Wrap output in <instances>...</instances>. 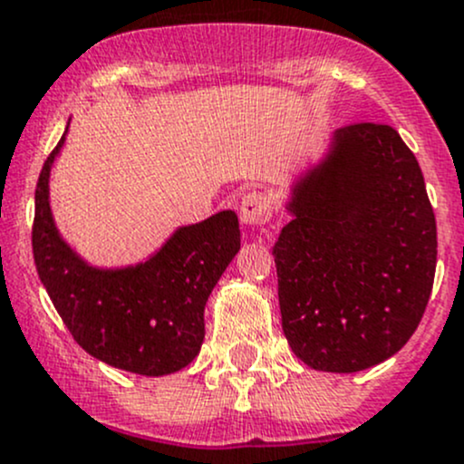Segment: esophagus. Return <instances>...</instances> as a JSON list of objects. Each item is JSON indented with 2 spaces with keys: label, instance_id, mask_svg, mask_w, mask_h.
I'll use <instances>...</instances> for the list:
<instances>
[{
  "label": "esophagus",
  "instance_id": "34e87169",
  "mask_svg": "<svg viewBox=\"0 0 464 464\" xmlns=\"http://www.w3.org/2000/svg\"><path fill=\"white\" fill-rule=\"evenodd\" d=\"M271 218V199L266 193L251 191L240 199V219L246 227H257Z\"/></svg>",
  "mask_w": 464,
  "mask_h": 464
}]
</instances>
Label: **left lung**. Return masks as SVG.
Wrapping results in <instances>:
<instances>
[{
    "label": "left lung",
    "mask_w": 464,
    "mask_h": 464,
    "mask_svg": "<svg viewBox=\"0 0 464 464\" xmlns=\"http://www.w3.org/2000/svg\"><path fill=\"white\" fill-rule=\"evenodd\" d=\"M273 257L282 329L306 367L355 373L407 344L436 273V216L396 129L343 126L291 187Z\"/></svg>",
    "instance_id": "1"
}]
</instances>
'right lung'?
Wrapping results in <instances>:
<instances>
[{
	"instance_id": "right-lung-1",
	"label": "right lung",
	"mask_w": 464,
	"mask_h": 464,
	"mask_svg": "<svg viewBox=\"0 0 464 464\" xmlns=\"http://www.w3.org/2000/svg\"><path fill=\"white\" fill-rule=\"evenodd\" d=\"M66 130L44 162L35 188L33 256L39 280L75 343L92 358L140 375L179 372L199 353L204 306L240 251L237 216L219 211L179 227L135 266H91L60 236L48 202L51 169Z\"/></svg>"
}]
</instances>
